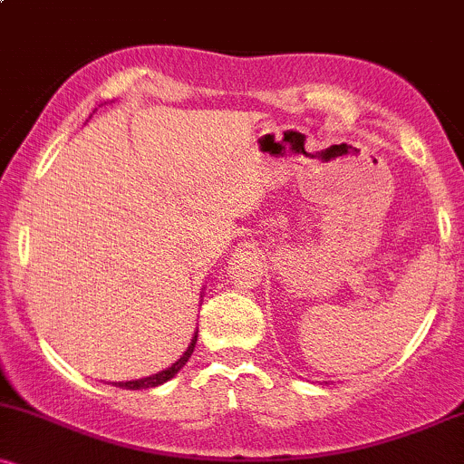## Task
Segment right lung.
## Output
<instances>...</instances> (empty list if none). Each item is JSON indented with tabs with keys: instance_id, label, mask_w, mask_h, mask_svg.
Masks as SVG:
<instances>
[{
	"instance_id": "add662e5",
	"label": "right lung",
	"mask_w": 464,
	"mask_h": 464,
	"mask_svg": "<svg viewBox=\"0 0 464 464\" xmlns=\"http://www.w3.org/2000/svg\"><path fill=\"white\" fill-rule=\"evenodd\" d=\"M196 340H198V332L194 334V338H191L189 347L185 349V353L180 355V358L174 362L172 366H168V369L154 372L150 377H141V380H130V382H113V386L117 388H126V391H143V388H154V386H161L165 384L168 380H172L177 372L183 369L185 364H188V360L191 358V353H194V347H196Z\"/></svg>"
}]
</instances>
